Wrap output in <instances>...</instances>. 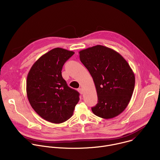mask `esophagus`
<instances>
[{"label": "esophagus", "mask_w": 160, "mask_h": 160, "mask_svg": "<svg viewBox=\"0 0 160 160\" xmlns=\"http://www.w3.org/2000/svg\"><path fill=\"white\" fill-rule=\"evenodd\" d=\"M78 92H79L81 94H83V89H82V88H79L78 89Z\"/></svg>", "instance_id": "obj_1"}]
</instances>
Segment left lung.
<instances>
[{
  "instance_id": "left-lung-1",
  "label": "left lung",
  "mask_w": 160,
  "mask_h": 160,
  "mask_svg": "<svg viewBox=\"0 0 160 160\" xmlns=\"http://www.w3.org/2000/svg\"><path fill=\"white\" fill-rule=\"evenodd\" d=\"M80 59L92 76L98 103L94 115L104 119L115 117L128 106L135 87V75L118 52L98 45L79 52Z\"/></svg>"
}]
</instances>
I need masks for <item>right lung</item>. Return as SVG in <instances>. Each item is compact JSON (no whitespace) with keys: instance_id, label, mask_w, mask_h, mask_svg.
<instances>
[{"instance_id":"add662e5","label":"right lung","mask_w":160,"mask_h":160,"mask_svg":"<svg viewBox=\"0 0 160 160\" xmlns=\"http://www.w3.org/2000/svg\"><path fill=\"white\" fill-rule=\"evenodd\" d=\"M74 52L57 48L42 56L32 66L27 80L29 102L45 120L61 123L72 117L80 94L68 86L61 71Z\"/></svg>"}]
</instances>
